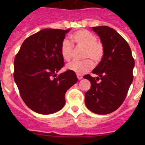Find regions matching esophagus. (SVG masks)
<instances>
[{"label": "esophagus", "instance_id": "34e87169", "mask_svg": "<svg viewBox=\"0 0 145 145\" xmlns=\"http://www.w3.org/2000/svg\"><path fill=\"white\" fill-rule=\"evenodd\" d=\"M76 76H77V78H78V80H81L83 78V76H82L81 74H76Z\"/></svg>", "mask_w": 145, "mask_h": 145}]
</instances>
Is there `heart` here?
I'll return each instance as SVG.
<instances>
[{"label": "heart", "mask_w": 145, "mask_h": 145, "mask_svg": "<svg viewBox=\"0 0 145 145\" xmlns=\"http://www.w3.org/2000/svg\"><path fill=\"white\" fill-rule=\"evenodd\" d=\"M71 41L78 47L85 48L84 57H90L97 63L104 55L103 45L97 40V37L86 29L77 31L70 36ZM73 52V46L67 40L62 41L60 47V53L62 58L67 62L70 61ZM94 67V63L90 59L81 62H72L67 64V69L77 74H83L88 72Z\"/></svg>", "instance_id": "b5f03b06"}]
</instances>
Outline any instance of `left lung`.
I'll return each instance as SVG.
<instances>
[{"instance_id": "left-lung-1", "label": "left lung", "mask_w": 145, "mask_h": 145, "mask_svg": "<svg viewBox=\"0 0 145 145\" xmlns=\"http://www.w3.org/2000/svg\"><path fill=\"white\" fill-rule=\"evenodd\" d=\"M100 37L104 55L93 69L98 76H84L91 87L85 93L88 109L97 114H108L122 105L133 80L135 61L125 39L112 28L100 26L92 28ZM99 79L100 82H97Z\"/></svg>"}]
</instances>
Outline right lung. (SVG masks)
<instances>
[{
  "label": "right lung",
  "mask_w": 145,
  "mask_h": 145,
  "mask_svg": "<svg viewBox=\"0 0 145 145\" xmlns=\"http://www.w3.org/2000/svg\"><path fill=\"white\" fill-rule=\"evenodd\" d=\"M69 30L45 29L31 35L14 58V82L24 103L36 113L51 114L62 109L66 92L78 81L70 70L57 76L64 64L61 44Z\"/></svg>",
  "instance_id": "1"
}]
</instances>
